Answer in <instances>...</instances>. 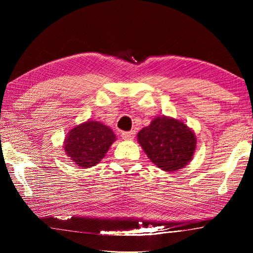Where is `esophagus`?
I'll list each match as a JSON object with an SVG mask.
<instances>
[{"label": "esophagus", "instance_id": "obj_1", "mask_svg": "<svg viewBox=\"0 0 253 253\" xmlns=\"http://www.w3.org/2000/svg\"><path fill=\"white\" fill-rule=\"evenodd\" d=\"M133 136H135V133H133V131L122 132V138L124 139V140H132Z\"/></svg>", "mask_w": 253, "mask_h": 253}]
</instances>
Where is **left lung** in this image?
<instances>
[{"label": "left lung", "instance_id": "left-lung-1", "mask_svg": "<svg viewBox=\"0 0 253 253\" xmlns=\"http://www.w3.org/2000/svg\"><path fill=\"white\" fill-rule=\"evenodd\" d=\"M137 140L152 162L165 171L180 169L195 153L196 135L184 123L168 116L155 117L138 132Z\"/></svg>", "mask_w": 253, "mask_h": 253}]
</instances>
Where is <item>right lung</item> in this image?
<instances>
[{"mask_svg": "<svg viewBox=\"0 0 253 253\" xmlns=\"http://www.w3.org/2000/svg\"><path fill=\"white\" fill-rule=\"evenodd\" d=\"M115 140L116 136L110 127L100 122L88 121L67 133L64 150L72 162L88 169L100 163Z\"/></svg>", "mask_w": 253, "mask_h": 253, "instance_id": "add662e5", "label": "right lung"}]
</instances>
